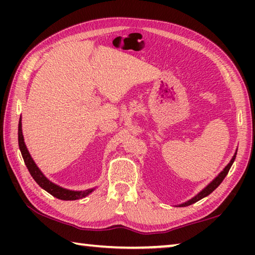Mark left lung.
Here are the masks:
<instances>
[{
	"label": "left lung",
	"mask_w": 255,
	"mask_h": 255,
	"mask_svg": "<svg viewBox=\"0 0 255 255\" xmlns=\"http://www.w3.org/2000/svg\"><path fill=\"white\" fill-rule=\"evenodd\" d=\"M236 154H237V150L235 152V154L233 155V157H232V159L230 161V163H228L227 165L224 167V170L221 172V173H219L217 176H216V178L213 181H211V182L208 185H207V187H205L204 189H202L199 193H197V195L193 197V198H191V199H189L188 201H185V202H183V204H181V205H178L176 207H187V206L195 204V202H197V201H199L200 199H202V198L209 196L210 193L213 192L214 190L223 182V180L225 179V176L227 175L228 171H230L231 166L233 165V163H234V161H235Z\"/></svg>",
	"instance_id": "left-lung-1"
}]
</instances>
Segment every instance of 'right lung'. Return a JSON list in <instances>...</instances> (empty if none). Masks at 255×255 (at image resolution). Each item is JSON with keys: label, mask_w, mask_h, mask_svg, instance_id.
Listing matches in <instances>:
<instances>
[{"label": "right lung", "mask_w": 255, "mask_h": 255, "mask_svg": "<svg viewBox=\"0 0 255 255\" xmlns=\"http://www.w3.org/2000/svg\"><path fill=\"white\" fill-rule=\"evenodd\" d=\"M18 140H19V148L21 150V154H22L24 164L25 166L28 167L30 174H31L33 180L36 181V182L39 184L42 189L46 190L48 193H50L51 196H54L55 198H57V199H60V200H77V199H82V198H85L86 196H89L90 193L96 190V188H92L88 190H82V191H74V190H68V189L59 187V185L55 184L54 182H51L50 180L47 179L44 175V173L40 171L39 167L37 166V164L34 163L31 155H30L29 150L27 148V146L24 144L21 117L19 120Z\"/></svg>", "instance_id": "obj_1"}]
</instances>
